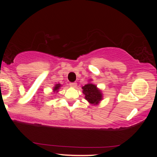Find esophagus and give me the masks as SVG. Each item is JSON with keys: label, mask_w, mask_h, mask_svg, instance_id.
Listing matches in <instances>:
<instances>
[{"label": "esophagus", "mask_w": 157, "mask_h": 157, "mask_svg": "<svg viewBox=\"0 0 157 157\" xmlns=\"http://www.w3.org/2000/svg\"><path fill=\"white\" fill-rule=\"evenodd\" d=\"M69 86L72 88H75V87H77V83L76 82H70Z\"/></svg>", "instance_id": "1"}]
</instances>
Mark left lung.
I'll return each instance as SVG.
<instances>
[{"instance_id":"8db88e82","label":"left lung","mask_w":157,"mask_h":157,"mask_svg":"<svg viewBox=\"0 0 157 157\" xmlns=\"http://www.w3.org/2000/svg\"><path fill=\"white\" fill-rule=\"evenodd\" d=\"M92 79H90L87 84L82 86V93L85 95V99L91 105H98L102 100V93L100 89L97 88L95 84L91 82Z\"/></svg>"}]
</instances>
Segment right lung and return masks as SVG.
<instances>
[{
	"instance_id": "1",
	"label": "right lung",
	"mask_w": 157,
	"mask_h": 157,
	"mask_svg": "<svg viewBox=\"0 0 157 157\" xmlns=\"http://www.w3.org/2000/svg\"><path fill=\"white\" fill-rule=\"evenodd\" d=\"M61 86H62V85L60 84V83H57V84H55V86L53 87V92L57 94V92L59 91V90L61 88Z\"/></svg>"
}]
</instances>
